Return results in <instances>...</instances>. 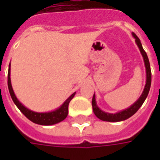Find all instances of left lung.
Listing matches in <instances>:
<instances>
[{
  "instance_id": "obj_1",
  "label": "left lung",
  "mask_w": 160,
  "mask_h": 160,
  "mask_svg": "<svg viewBox=\"0 0 160 160\" xmlns=\"http://www.w3.org/2000/svg\"><path fill=\"white\" fill-rule=\"evenodd\" d=\"M132 36L134 38L135 42H136L138 48H139L140 51H141V56L143 57V61H144L145 68H146V85H145L144 90L142 92V93L140 96V98L134 102V104H131L130 106L127 108V109L118 111L117 113H109V112H105V111H102L100 108L98 106L97 101H96V98H95V93H94L93 97H92V111H93L95 116L98 119L104 121V122H121V121L126 120L128 118L132 117L134 114H135L138 110L141 108V105L143 104L144 101L146 100V98H147L148 95V92H149V90H150V87H151L152 73L148 55H147V53L145 52L140 38L134 32L132 33Z\"/></svg>"
}]
</instances>
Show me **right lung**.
<instances>
[{
    "instance_id": "right-lung-1",
    "label": "right lung",
    "mask_w": 160,
    "mask_h": 160,
    "mask_svg": "<svg viewBox=\"0 0 160 160\" xmlns=\"http://www.w3.org/2000/svg\"><path fill=\"white\" fill-rule=\"evenodd\" d=\"M10 73H11V64H9L8 73V87L9 93L11 95V98L16 106L19 108V111H21L30 121H32L34 123L39 124V125L49 126V125L58 123L67 118V116L68 114V104H69L70 101L72 100V98L74 97L76 92H73L71 96H69L63 102V104L61 106H59L54 111H48V112H36V111H33L28 108H26L17 98L15 93L13 92V89H12V84H11Z\"/></svg>"
}]
</instances>
